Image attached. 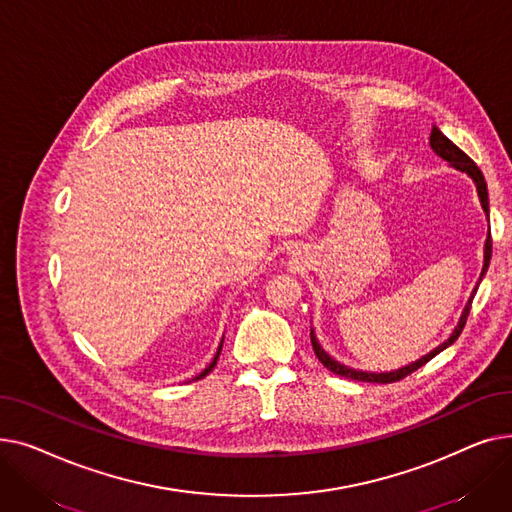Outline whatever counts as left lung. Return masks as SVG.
Returning <instances> with one entry per match:
<instances>
[{
	"instance_id": "1",
	"label": "left lung",
	"mask_w": 512,
	"mask_h": 512,
	"mask_svg": "<svg viewBox=\"0 0 512 512\" xmlns=\"http://www.w3.org/2000/svg\"><path fill=\"white\" fill-rule=\"evenodd\" d=\"M429 147L434 149V153L438 155V157H442L444 161H448V164L454 168V170H459V172H465L473 182H475V188H477V195H479V203H481V207H483V211H486V215H488V222H490V201H488V184H486V178H483V174H481V170L475 166V161L465 153V151H461L459 147H456L446 134L438 128V126H432V134H429ZM490 259H492V236H490V230H488V238H486V245H483V267H481V274H479V280H477V284H475V288H473V292H471V299L467 301V305H465V309H463V313H461V319H459V324H456V328L452 330V334L448 336V340H444L442 344H438L434 351H429L427 355H423L421 359H417V361H413V363H409V365H405V367H398V369H392V371H380V373H375V371H361V369H353V367H346V365H342L340 361H336L334 357H330L326 351H324V346L319 344V340H317V336H315V330L311 328V344H313V351H315V355H317V359L324 363V367H328L332 373H336V375H342V378H351V380H357V382H375V384H390V382H398V380H402V378H407L409 373H413L415 369H419V367H423L427 361H432L438 353H442L444 348H448L456 338L461 336V332H463V328H465V321H467V315H469V309H471V301H473V297H475V292H477V286H479V282H481V278L486 276V272H488V267H490Z\"/></svg>"
}]
</instances>
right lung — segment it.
Instances as JSON below:
<instances>
[{
	"label": "right lung",
	"instance_id": "obj_1",
	"mask_svg": "<svg viewBox=\"0 0 512 512\" xmlns=\"http://www.w3.org/2000/svg\"><path fill=\"white\" fill-rule=\"evenodd\" d=\"M222 342H224V340H222ZM220 353H222V344L218 346V353H215L213 361H211V363H209V365H207V367H205V369H203L199 375H195V380H201V378H205V375H207V373H209V371L215 367V363H218V359H220Z\"/></svg>",
	"mask_w": 512,
	"mask_h": 512
}]
</instances>
